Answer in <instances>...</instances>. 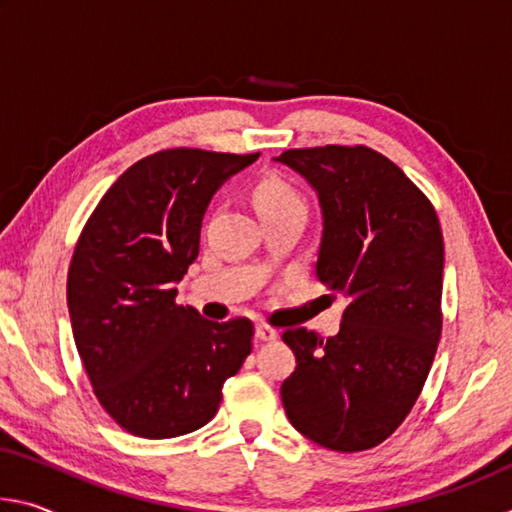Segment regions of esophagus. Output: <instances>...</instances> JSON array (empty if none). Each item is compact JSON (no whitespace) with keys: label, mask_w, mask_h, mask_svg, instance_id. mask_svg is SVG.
I'll return each mask as SVG.
<instances>
[{"label":"esophagus","mask_w":512,"mask_h":512,"mask_svg":"<svg viewBox=\"0 0 512 512\" xmlns=\"http://www.w3.org/2000/svg\"><path fill=\"white\" fill-rule=\"evenodd\" d=\"M255 339L259 343H271V341L277 339V332H275L273 327H268V325H257L255 327Z\"/></svg>","instance_id":"34e87169"}]
</instances>
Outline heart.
Instances as JSON below:
<instances>
[{"label":"heart","mask_w":512,"mask_h":512,"mask_svg":"<svg viewBox=\"0 0 512 512\" xmlns=\"http://www.w3.org/2000/svg\"><path fill=\"white\" fill-rule=\"evenodd\" d=\"M253 201L259 216L307 212V203L296 187L282 178H266L255 187Z\"/></svg>","instance_id":"1"}]
</instances>
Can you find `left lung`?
Returning <instances> with one entry per match:
<instances>
[{
    "mask_svg": "<svg viewBox=\"0 0 512 512\" xmlns=\"http://www.w3.org/2000/svg\"><path fill=\"white\" fill-rule=\"evenodd\" d=\"M273 160L316 192V277L348 298L336 336L282 334L296 354L280 388L284 411L316 445L363 452L404 422L436 357L443 232L429 198L368 146L291 149Z\"/></svg>",
    "mask_w": 512,
    "mask_h": 512,
    "instance_id": "left-lung-1",
    "label": "left lung"
}]
</instances>
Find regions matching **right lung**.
I'll use <instances>...</instances> for the list:
<instances>
[{
	"label": "right lung",
	"instance_id": "1",
	"mask_svg": "<svg viewBox=\"0 0 512 512\" xmlns=\"http://www.w3.org/2000/svg\"><path fill=\"white\" fill-rule=\"evenodd\" d=\"M257 158L153 153L121 173L85 223L67 273L76 350L97 400L133 436L201 429L253 350L248 318L207 320L176 305V284L198 257L212 196Z\"/></svg>",
	"mask_w": 512,
	"mask_h": 512
}]
</instances>
